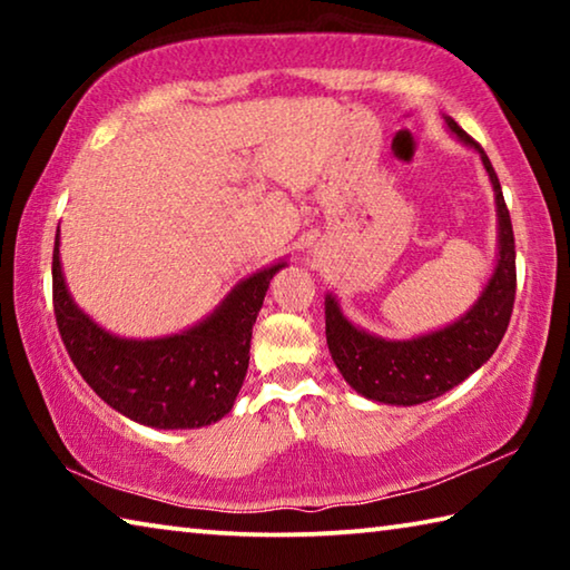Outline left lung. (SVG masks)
Segmentation results:
<instances>
[{"mask_svg":"<svg viewBox=\"0 0 570 570\" xmlns=\"http://www.w3.org/2000/svg\"><path fill=\"white\" fill-rule=\"evenodd\" d=\"M445 122L465 146L480 153L482 166L493 183L498 208V264L468 314L448 324L445 330L414 336V340H382V336L364 332L346 320L332 294L326 296V344H330L336 370L342 372L352 390L374 402L410 407V404L430 402L458 387L493 356L508 330L510 314H513L515 238L500 180L485 150L455 120L445 118Z\"/></svg>","mask_w":570,"mask_h":570,"instance_id":"obj_1","label":"left lung"}]
</instances>
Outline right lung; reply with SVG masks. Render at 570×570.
<instances>
[{
    "instance_id": "1",
    "label": "right lung",
    "mask_w": 570,
    "mask_h": 570,
    "mask_svg": "<svg viewBox=\"0 0 570 570\" xmlns=\"http://www.w3.org/2000/svg\"><path fill=\"white\" fill-rule=\"evenodd\" d=\"M286 262L240 282L214 314L163 340H120L72 302L60 266V230L52 250L57 330L77 372L125 417L158 430H193L230 412L248 370L250 332L274 274Z\"/></svg>"
}]
</instances>
